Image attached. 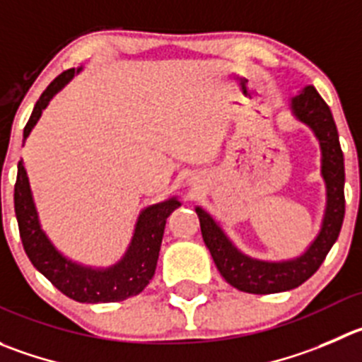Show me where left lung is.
I'll return each mask as SVG.
<instances>
[{"instance_id": "1", "label": "left lung", "mask_w": 362, "mask_h": 362, "mask_svg": "<svg viewBox=\"0 0 362 362\" xmlns=\"http://www.w3.org/2000/svg\"><path fill=\"white\" fill-rule=\"evenodd\" d=\"M291 115L308 126L322 151V177L325 181L327 202L322 226L308 249L297 257L282 261L257 259L242 252L226 235L220 223L197 206L202 240L209 249L220 275L236 290L268 295L300 286L320 268L330 247L336 243L345 216V163L336 124L329 106L315 87H304L290 99Z\"/></svg>"}]
</instances>
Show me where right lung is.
Segmentation results:
<instances>
[{
    "mask_svg": "<svg viewBox=\"0 0 362 362\" xmlns=\"http://www.w3.org/2000/svg\"><path fill=\"white\" fill-rule=\"evenodd\" d=\"M80 71L81 67L69 69L51 81L49 87L37 101L32 117L24 127V140L28 139L51 99ZM179 206H181L179 199L170 197L144 208L136 218L132 242L127 245L124 256L110 267H87L64 256L53 245L49 236L44 233L26 168L23 161L17 165L13 208H16L24 252L30 257L33 267L47 281H51L54 288H58L62 293L76 302H87V304L120 302L144 291L156 270L165 223H167L168 215Z\"/></svg>",
    "mask_w": 362,
    "mask_h": 362,
    "instance_id": "right-lung-1",
    "label": "right lung"
}]
</instances>
